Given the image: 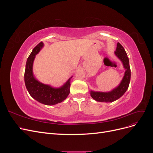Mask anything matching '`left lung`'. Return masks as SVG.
Instances as JSON below:
<instances>
[{
	"label": "left lung",
	"instance_id": "8db88e82",
	"mask_svg": "<svg viewBox=\"0 0 153 153\" xmlns=\"http://www.w3.org/2000/svg\"><path fill=\"white\" fill-rule=\"evenodd\" d=\"M115 55L123 63L125 69L124 75L121 82L118 86L109 92H100L91 91L90 94L92 98L99 102L110 103L116 101L126 92L129 87L131 78V70L129 67V59L127 53L123 46L119 43L117 44L116 50L114 52Z\"/></svg>",
	"mask_w": 153,
	"mask_h": 153
}]
</instances>
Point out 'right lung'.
Listing matches in <instances>:
<instances>
[{"label": "right lung", "instance_id": "obj_1", "mask_svg": "<svg viewBox=\"0 0 153 153\" xmlns=\"http://www.w3.org/2000/svg\"><path fill=\"white\" fill-rule=\"evenodd\" d=\"M43 47V43H39L32 50L27 59L24 75L25 84L32 98L42 104L53 105L66 100L70 92V80L73 76L69 78L63 85L57 88L43 84L36 79L33 74V63L36 55L40 52Z\"/></svg>", "mask_w": 153, "mask_h": 153}]
</instances>
